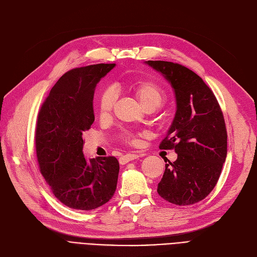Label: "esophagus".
<instances>
[{"label":"esophagus","mask_w":257,"mask_h":257,"mask_svg":"<svg viewBox=\"0 0 257 257\" xmlns=\"http://www.w3.org/2000/svg\"><path fill=\"white\" fill-rule=\"evenodd\" d=\"M138 158H139V154H137V153H127L125 155H122V157L120 158V163L122 165H124L131 161L137 160Z\"/></svg>","instance_id":"34e87169"}]
</instances>
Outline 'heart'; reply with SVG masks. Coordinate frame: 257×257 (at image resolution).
I'll use <instances>...</instances> for the list:
<instances>
[{
    "mask_svg": "<svg viewBox=\"0 0 257 257\" xmlns=\"http://www.w3.org/2000/svg\"><path fill=\"white\" fill-rule=\"evenodd\" d=\"M132 90L138 97L139 102L145 108H154L161 105L164 99V92L159 87L157 83L148 80H142L132 85ZM116 93L115 90L111 87L106 88L98 97L97 109L102 116H107L112 110L113 104L115 102ZM124 141L128 144L135 145L137 143L136 134L131 132H124L123 133Z\"/></svg>",
    "mask_w": 257,
    "mask_h": 257,
    "instance_id": "obj_1",
    "label": "heart"
}]
</instances>
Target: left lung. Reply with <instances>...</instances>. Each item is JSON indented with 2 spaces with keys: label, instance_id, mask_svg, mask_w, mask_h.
<instances>
[{
  "label": "left lung",
  "instance_id": "left-lung-1",
  "mask_svg": "<svg viewBox=\"0 0 257 257\" xmlns=\"http://www.w3.org/2000/svg\"><path fill=\"white\" fill-rule=\"evenodd\" d=\"M145 63L170 83L176 98L174 120L160 148L175 149L178 157L165 164L158 193L172 204L193 205L213 190L226 160L222 110L213 92L191 69L166 61Z\"/></svg>",
  "mask_w": 257,
  "mask_h": 257
}]
</instances>
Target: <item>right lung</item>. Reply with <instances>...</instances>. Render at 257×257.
I'll list each match as a JSON object with an SVG mask.
<instances>
[{
    "instance_id": "add662e5",
    "label": "right lung",
    "mask_w": 257,
    "mask_h": 257,
    "mask_svg": "<svg viewBox=\"0 0 257 257\" xmlns=\"http://www.w3.org/2000/svg\"><path fill=\"white\" fill-rule=\"evenodd\" d=\"M115 64L74 68L51 89L38 113L35 133L41 173L62 204L77 210L96 209L113 196L119 176L114 157L87 159L83 132L94 122L96 84Z\"/></svg>"
}]
</instances>
